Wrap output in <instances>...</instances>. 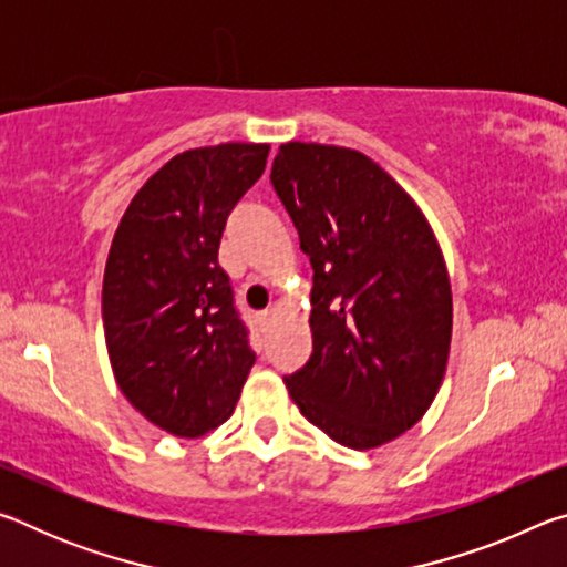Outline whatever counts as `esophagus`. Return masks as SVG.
<instances>
[{"mask_svg":"<svg viewBox=\"0 0 567 567\" xmlns=\"http://www.w3.org/2000/svg\"><path fill=\"white\" fill-rule=\"evenodd\" d=\"M275 318H277L275 310H265V312H260V328H262V330L270 328V324L275 322Z\"/></svg>","mask_w":567,"mask_h":567,"instance_id":"34e87169","label":"esophagus"}]
</instances>
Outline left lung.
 <instances>
[{"label":"left lung","mask_w":567,"mask_h":567,"mask_svg":"<svg viewBox=\"0 0 567 567\" xmlns=\"http://www.w3.org/2000/svg\"><path fill=\"white\" fill-rule=\"evenodd\" d=\"M270 182L312 265V354L285 378L290 398L334 443H390L445 375L453 292L433 229L358 150L287 142Z\"/></svg>","instance_id":"8db88e82"}]
</instances>
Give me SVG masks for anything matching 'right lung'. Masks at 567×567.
Returning <instances> with one entry per match:
<instances>
[{"instance_id": "right-lung-1", "label": "right lung", "mask_w": 567, "mask_h": 567, "mask_svg": "<svg viewBox=\"0 0 567 567\" xmlns=\"http://www.w3.org/2000/svg\"><path fill=\"white\" fill-rule=\"evenodd\" d=\"M267 155L270 145L252 142L175 155L132 197L112 239L102 318L114 378L134 410L177 437L223 425L255 364L217 252Z\"/></svg>"}]
</instances>
